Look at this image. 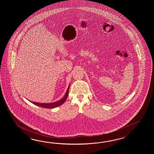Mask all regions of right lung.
<instances>
[{
    "label": "right lung",
    "mask_w": 154,
    "mask_h": 154,
    "mask_svg": "<svg viewBox=\"0 0 154 154\" xmlns=\"http://www.w3.org/2000/svg\"><path fill=\"white\" fill-rule=\"evenodd\" d=\"M70 85L68 87V88L67 89V91L66 92V95L64 96V97L60 100H59L58 101L56 102H53V103H37V102H31L33 104L38 106L39 107H43V108H53L58 107L60 105H62L63 103L65 102L66 99L68 97V96L69 94V90Z\"/></svg>",
    "instance_id": "obj_1"
}]
</instances>
